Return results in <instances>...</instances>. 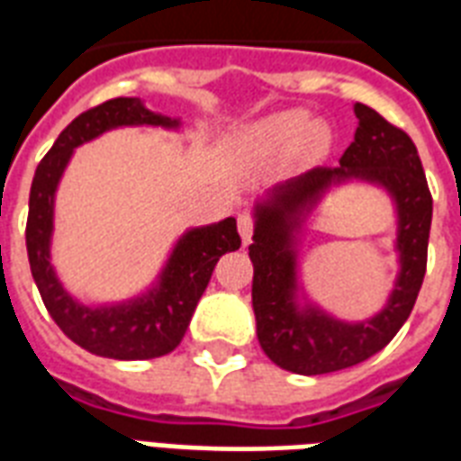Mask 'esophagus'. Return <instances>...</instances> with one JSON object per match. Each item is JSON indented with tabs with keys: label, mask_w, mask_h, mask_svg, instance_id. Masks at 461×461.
I'll use <instances>...</instances> for the list:
<instances>
[{
	"label": "esophagus",
	"mask_w": 461,
	"mask_h": 461,
	"mask_svg": "<svg viewBox=\"0 0 461 461\" xmlns=\"http://www.w3.org/2000/svg\"><path fill=\"white\" fill-rule=\"evenodd\" d=\"M238 230H240L242 242L248 245V242L252 240V235H255V219H252L249 213H240V216H238Z\"/></svg>",
	"instance_id": "1"
}]
</instances>
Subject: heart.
Returning a JSON list of instances; mask_svg holds the SVG:
<instances>
[{"instance_id": "heart-1", "label": "heart", "mask_w": 461, "mask_h": 461, "mask_svg": "<svg viewBox=\"0 0 461 461\" xmlns=\"http://www.w3.org/2000/svg\"><path fill=\"white\" fill-rule=\"evenodd\" d=\"M249 141L257 151L269 158L286 156L291 149L301 156H312L322 149L324 134L317 124H310V117L303 110H284L257 122Z\"/></svg>"}]
</instances>
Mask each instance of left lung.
<instances>
[{
    "label": "left lung",
    "mask_w": 461,
    "mask_h": 461,
    "mask_svg": "<svg viewBox=\"0 0 461 461\" xmlns=\"http://www.w3.org/2000/svg\"><path fill=\"white\" fill-rule=\"evenodd\" d=\"M358 130L341 156L339 167H312L271 190V199L257 204V226L249 245L255 264L252 308L257 337L264 353L284 370L298 375H324L358 366L390 344L411 315L426 276L428 235L433 197L411 137L387 122L363 103L353 105ZM383 184L398 202V247L402 271L391 301L380 316L348 325L309 306L294 305L297 272L293 233L331 181L350 179Z\"/></svg>",
    "instance_id": "obj_1"
}]
</instances>
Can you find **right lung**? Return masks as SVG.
Here are the masks:
<instances>
[{"instance_id": "add662e5", "label": "right lung", "mask_w": 461, "mask_h": 461, "mask_svg": "<svg viewBox=\"0 0 461 461\" xmlns=\"http://www.w3.org/2000/svg\"><path fill=\"white\" fill-rule=\"evenodd\" d=\"M127 124L177 127L180 122L146 110L139 98H113L71 120L35 167L28 199L26 248L42 303L74 344L105 358L144 360L166 356L180 344L190 327L192 312L209 286L213 267L226 252L240 248V235L235 219L194 228L175 245L160 274V284L146 295L110 308H86L74 301L57 281L50 264L57 182L77 146Z\"/></svg>"}]
</instances>
